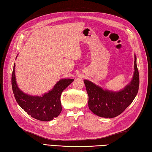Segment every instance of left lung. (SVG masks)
<instances>
[{"instance_id":"obj_1","label":"left lung","mask_w":152,"mask_h":152,"mask_svg":"<svg viewBox=\"0 0 152 152\" xmlns=\"http://www.w3.org/2000/svg\"><path fill=\"white\" fill-rule=\"evenodd\" d=\"M134 74L131 83L119 92L102 89L91 82L84 80L89 96L88 107L96 115L103 118H114L120 115L132 103L139 87V75L135 56Z\"/></svg>"}]
</instances>
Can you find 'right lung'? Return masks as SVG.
I'll use <instances>...</instances> for the list:
<instances>
[{
  "mask_svg": "<svg viewBox=\"0 0 152 152\" xmlns=\"http://www.w3.org/2000/svg\"><path fill=\"white\" fill-rule=\"evenodd\" d=\"M14 64L11 77L12 89L18 105L28 115L43 121L52 120L59 116L62 110L61 96L63 90L73 81V79H61L55 85L52 91L45 93L42 97L26 95L18 88L15 80Z\"/></svg>",
  "mask_w": 152,
  "mask_h": 152,
  "instance_id": "right-lung-1",
  "label": "right lung"
}]
</instances>
